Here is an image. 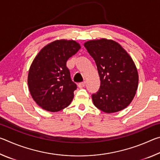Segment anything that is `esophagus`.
<instances>
[{"label": "esophagus", "mask_w": 160, "mask_h": 160, "mask_svg": "<svg viewBox=\"0 0 160 160\" xmlns=\"http://www.w3.org/2000/svg\"><path fill=\"white\" fill-rule=\"evenodd\" d=\"M85 84H86V82H85V81H84V82L78 83V87H79L80 88H84V87L85 86Z\"/></svg>", "instance_id": "obj_1"}]
</instances>
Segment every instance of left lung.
Listing matches in <instances>:
<instances>
[{"label": "left lung", "instance_id": "8db88e82", "mask_svg": "<svg viewBox=\"0 0 160 160\" xmlns=\"http://www.w3.org/2000/svg\"><path fill=\"white\" fill-rule=\"evenodd\" d=\"M95 61L100 88L92 94L94 106L105 113L125 109L132 102L138 85L136 66L129 54L113 40L101 39L85 43Z\"/></svg>", "mask_w": 160, "mask_h": 160}]
</instances>
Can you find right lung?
<instances>
[{"mask_svg": "<svg viewBox=\"0 0 160 160\" xmlns=\"http://www.w3.org/2000/svg\"><path fill=\"white\" fill-rule=\"evenodd\" d=\"M80 48L73 40H56L45 46L34 59L28 82L32 98L42 109L56 112L71 103L77 85L71 80L66 62Z\"/></svg>", "mask_w": 160, "mask_h": 160, "instance_id": "obj_1", "label": "right lung"}]
</instances>
